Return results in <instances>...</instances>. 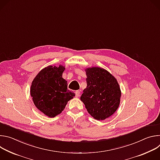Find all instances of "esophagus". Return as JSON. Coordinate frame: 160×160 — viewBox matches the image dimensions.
Returning a JSON list of instances; mask_svg holds the SVG:
<instances>
[{
    "mask_svg": "<svg viewBox=\"0 0 160 160\" xmlns=\"http://www.w3.org/2000/svg\"><path fill=\"white\" fill-rule=\"evenodd\" d=\"M75 97L76 98H78L80 96V92L79 90H77L76 92H75Z\"/></svg>",
    "mask_w": 160,
    "mask_h": 160,
    "instance_id": "obj_1",
    "label": "esophagus"
}]
</instances>
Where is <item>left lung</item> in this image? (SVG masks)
<instances>
[{
    "label": "left lung",
    "mask_w": 160,
    "mask_h": 160,
    "mask_svg": "<svg viewBox=\"0 0 160 160\" xmlns=\"http://www.w3.org/2000/svg\"><path fill=\"white\" fill-rule=\"evenodd\" d=\"M87 87L80 97L90 115L98 120L111 116L118 109L121 90L117 79L99 67L85 70Z\"/></svg>",
    "instance_id": "left-lung-1"
}]
</instances>
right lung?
I'll use <instances>...</instances> for the list:
<instances>
[{"instance_id": "obj_1", "label": "right lung", "mask_w": 160, "mask_h": 160, "mask_svg": "<svg viewBox=\"0 0 160 160\" xmlns=\"http://www.w3.org/2000/svg\"><path fill=\"white\" fill-rule=\"evenodd\" d=\"M65 68L49 66L42 70L32 83L30 94L35 106L45 115L54 118L75 96L68 89L62 75Z\"/></svg>"}]
</instances>
